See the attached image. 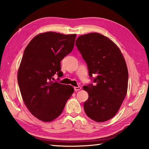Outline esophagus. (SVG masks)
Segmentation results:
<instances>
[{"label":"esophagus","instance_id":"34e87169","mask_svg":"<svg viewBox=\"0 0 149 149\" xmlns=\"http://www.w3.org/2000/svg\"><path fill=\"white\" fill-rule=\"evenodd\" d=\"M81 89V87L80 86H78V87H74V90L75 91H77L80 90Z\"/></svg>","mask_w":149,"mask_h":149}]
</instances>
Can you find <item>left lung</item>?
<instances>
[{
	"label": "left lung",
	"mask_w": 149,
	"mask_h": 149,
	"mask_svg": "<svg viewBox=\"0 0 149 149\" xmlns=\"http://www.w3.org/2000/svg\"><path fill=\"white\" fill-rule=\"evenodd\" d=\"M75 45L95 83L83 87L89 95L84 104L85 112L95 122H106L116 114L127 94L128 70L125 59L114 42L98 33L81 35Z\"/></svg>",
	"instance_id": "1"
}]
</instances>
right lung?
Here are the masks:
<instances>
[{"mask_svg": "<svg viewBox=\"0 0 149 149\" xmlns=\"http://www.w3.org/2000/svg\"><path fill=\"white\" fill-rule=\"evenodd\" d=\"M76 35L46 32L35 36L25 49L17 72L22 99L29 112L42 122L62 114L74 92L71 85L54 82L63 75L60 61L72 51Z\"/></svg>", "mask_w": 149, "mask_h": 149, "instance_id": "1", "label": "right lung"}]
</instances>
